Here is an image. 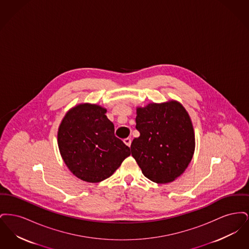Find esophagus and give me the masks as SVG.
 Returning <instances> with one entry per match:
<instances>
[{
    "label": "esophagus",
    "mask_w": 249,
    "mask_h": 249,
    "mask_svg": "<svg viewBox=\"0 0 249 249\" xmlns=\"http://www.w3.org/2000/svg\"><path fill=\"white\" fill-rule=\"evenodd\" d=\"M124 143L126 144V145H128V146H130V143H131V140H130V138H126V139H124Z\"/></svg>",
    "instance_id": "esophagus-1"
}]
</instances>
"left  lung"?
Instances as JSON below:
<instances>
[{
  "label": "left lung",
  "mask_w": 249,
  "mask_h": 249,
  "mask_svg": "<svg viewBox=\"0 0 249 249\" xmlns=\"http://www.w3.org/2000/svg\"><path fill=\"white\" fill-rule=\"evenodd\" d=\"M140 136L130 144L131 156L142 175L158 184L180 177L195 150V134L190 115L179 102L148 104L136 108Z\"/></svg>",
  "instance_id": "1"
}]
</instances>
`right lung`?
<instances>
[{
  "mask_svg": "<svg viewBox=\"0 0 249 249\" xmlns=\"http://www.w3.org/2000/svg\"><path fill=\"white\" fill-rule=\"evenodd\" d=\"M107 109L94 104H79L64 116L58 130L59 153L76 178L99 183L110 178L130 155L114 134Z\"/></svg>",
  "mask_w": 249,
  "mask_h": 249,
  "instance_id": "1",
  "label": "right lung"
}]
</instances>
